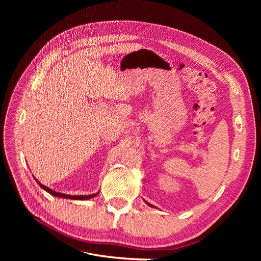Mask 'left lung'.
I'll return each mask as SVG.
<instances>
[{
    "mask_svg": "<svg viewBox=\"0 0 261 261\" xmlns=\"http://www.w3.org/2000/svg\"><path fill=\"white\" fill-rule=\"evenodd\" d=\"M147 203H148V202H147ZM148 204H149V206H150V207H153V206H152V204H150V203H148Z\"/></svg>",
    "mask_w": 261,
    "mask_h": 261,
    "instance_id": "1",
    "label": "left lung"
}]
</instances>
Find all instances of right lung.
<instances>
[{"instance_id":"1","label":"right lung","mask_w":261,"mask_h":261,"mask_svg":"<svg viewBox=\"0 0 261 261\" xmlns=\"http://www.w3.org/2000/svg\"><path fill=\"white\" fill-rule=\"evenodd\" d=\"M36 179V178H35ZM37 180V179H36ZM37 183L40 185V187H42L45 192H48L49 194L53 195V196H57V197H62V198H68V199H74V200H86V199H90L92 197H96L98 195L97 194H92V195H83V196H72V195H66V194H62V193H58V192H54L52 191L51 188L44 186L43 184H41L40 181L37 180Z\"/></svg>"}]
</instances>
